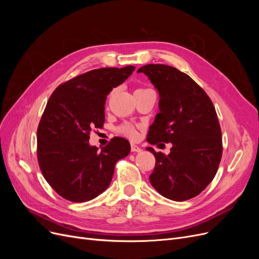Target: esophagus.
I'll return each instance as SVG.
<instances>
[{
  "instance_id": "1",
  "label": "esophagus",
  "mask_w": 259,
  "mask_h": 259,
  "mask_svg": "<svg viewBox=\"0 0 259 259\" xmlns=\"http://www.w3.org/2000/svg\"><path fill=\"white\" fill-rule=\"evenodd\" d=\"M131 150H132V152H140V151H142V148L136 146V145H134V144H132Z\"/></svg>"
}]
</instances>
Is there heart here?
I'll return each instance as SVG.
<instances>
[{"label":"heart","mask_w":259,"mask_h":259,"mask_svg":"<svg viewBox=\"0 0 259 259\" xmlns=\"http://www.w3.org/2000/svg\"><path fill=\"white\" fill-rule=\"evenodd\" d=\"M142 90V89H139ZM119 132L121 134H123L124 136L128 137L130 139H136L138 137V130L135 126V125H133L131 123H124L123 125H121Z\"/></svg>","instance_id":"b5f03b06"}]
</instances>
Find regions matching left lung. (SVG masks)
<instances>
[{
  "instance_id": "obj_1",
  "label": "left lung",
  "mask_w": 259,
  "mask_h": 259,
  "mask_svg": "<svg viewBox=\"0 0 259 259\" xmlns=\"http://www.w3.org/2000/svg\"><path fill=\"white\" fill-rule=\"evenodd\" d=\"M137 72L145 73L160 94V112L147 142L173 145L167 155L147 148L155 156L150 183L169 200L197 197L213 180L222 160V130L215 107L200 85L174 67L150 64Z\"/></svg>"
}]
</instances>
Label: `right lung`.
I'll return each instance as SVG.
<instances>
[{
	"mask_svg": "<svg viewBox=\"0 0 259 259\" xmlns=\"http://www.w3.org/2000/svg\"><path fill=\"white\" fill-rule=\"evenodd\" d=\"M135 67L100 68L76 75L53 92L38 123L36 154L49 185L71 202L96 198L110 185L116 162L131 151L125 138L113 137L98 150L90 146L94 128H103L105 103Z\"/></svg>",
	"mask_w": 259,
	"mask_h": 259,
	"instance_id": "add662e5",
	"label": "right lung"
}]
</instances>
